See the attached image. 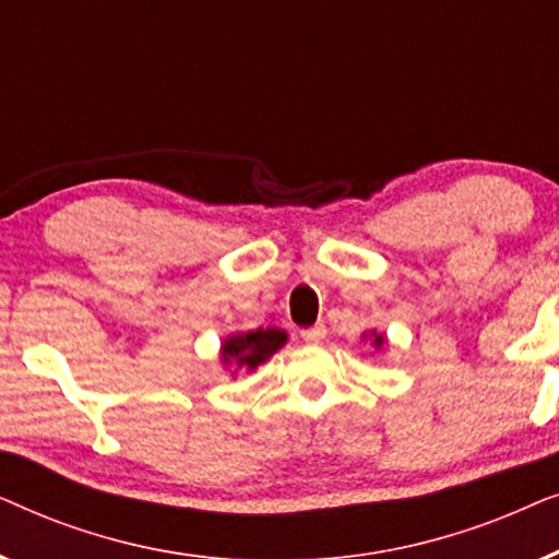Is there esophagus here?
<instances>
[{"mask_svg": "<svg viewBox=\"0 0 559 559\" xmlns=\"http://www.w3.org/2000/svg\"><path fill=\"white\" fill-rule=\"evenodd\" d=\"M300 335H302L305 343H320V341L325 338V325L318 323V325H312V328H305V331H300Z\"/></svg>", "mask_w": 559, "mask_h": 559, "instance_id": "1", "label": "esophagus"}]
</instances>
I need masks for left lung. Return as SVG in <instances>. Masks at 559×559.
<instances>
[{"label": "left lung", "instance_id": "1", "mask_svg": "<svg viewBox=\"0 0 559 559\" xmlns=\"http://www.w3.org/2000/svg\"><path fill=\"white\" fill-rule=\"evenodd\" d=\"M381 343H384V338H381V335H373V346H381Z\"/></svg>", "mask_w": 559, "mask_h": 559}]
</instances>
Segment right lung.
<instances>
[{
    "instance_id": "obj_1",
    "label": "right lung",
    "mask_w": 559,
    "mask_h": 559,
    "mask_svg": "<svg viewBox=\"0 0 559 559\" xmlns=\"http://www.w3.org/2000/svg\"><path fill=\"white\" fill-rule=\"evenodd\" d=\"M287 341L285 331H277V328H259V331L243 333V335H231L224 343V361L231 364L236 361L239 366H247V369H254L270 358L274 350H277L282 343Z\"/></svg>"
}]
</instances>
